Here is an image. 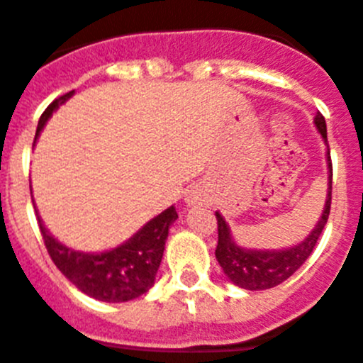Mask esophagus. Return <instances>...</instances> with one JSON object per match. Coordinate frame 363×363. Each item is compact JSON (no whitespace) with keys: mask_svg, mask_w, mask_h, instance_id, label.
<instances>
[{"mask_svg":"<svg viewBox=\"0 0 363 363\" xmlns=\"http://www.w3.org/2000/svg\"><path fill=\"white\" fill-rule=\"evenodd\" d=\"M187 203H191V205L200 203V196H198V194H191V196L187 198Z\"/></svg>","mask_w":363,"mask_h":363,"instance_id":"34e87169","label":"esophagus"}]
</instances>
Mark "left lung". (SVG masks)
Masks as SVG:
<instances>
[{"mask_svg":"<svg viewBox=\"0 0 363 363\" xmlns=\"http://www.w3.org/2000/svg\"><path fill=\"white\" fill-rule=\"evenodd\" d=\"M314 125L322 134L323 142L327 143V127L325 118L322 114H316ZM327 163H329V191H327V200L323 213L320 216L318 223L311 230V234L298 245L281 249V251H255V249H243L236 245V242L230 236V229L227 221L223 220L220 213H216L218 220V245H216V259L221 265L223 272L227 274L234 285L249 291H264L277 287L281 281L303 265L307 258L313 252L314 245L318 242L320 234L329 220L331 213V192H333V163L331 152H329V143H327Z\"/></svg>","mask_w":363,"mask_h":363,"instance_id":"8db88e82","label":"left lung"}]
</instances>
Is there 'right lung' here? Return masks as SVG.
<instances>
[{
	"mask_svg": "<svg viewBox=\"0 0 363 363\" xmlns=\"http://www.w3.org/2000/svg\"><path fill=\"white\" fill-rule=\"evenodd\" d=\"M74 91L67 92L62 98L54 99L49 107L45 108L38 121L36 138L40 136L43 125L50 118L57 105L67 101ZM38 216L41 236L45 247L52 258L54 265L78 287L82 293L89 294L99 301L118 303V301H129L142 296L150 289L156 280L160 264H162L165 240L169 236V227L178 218L174 207H169L147 221L142 229L134 234L120 247L105 252H79L69 249L67 245L57 242L49 230L45 229L43 220Z\"/></svg>",
	"mask_w": 363,
	"mask_h": 363,
	"instance_id": "right-lung-1",
	"label": "right lung"
}]
</instances>
